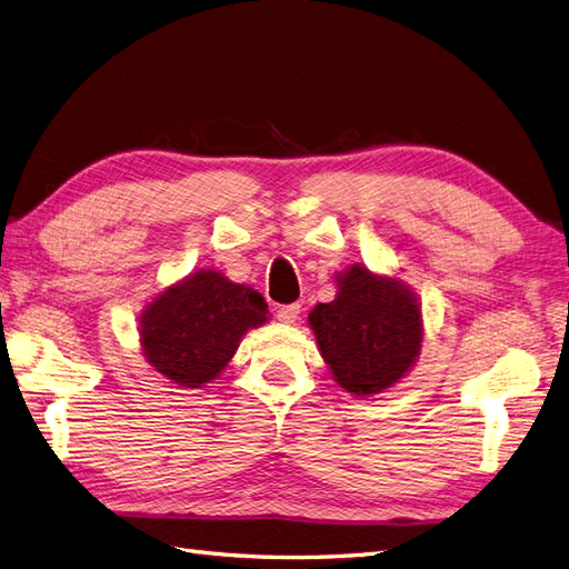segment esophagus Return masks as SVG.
<instances>
[{
    "instance_id": "esophagus-1",
    "label": "esophagus",
    "mask_w": 569,
    "mask_h": 569,
    "mask_svg": "<svg viewBox=\"0 0 569 569\" xmlns=\"http://www.w3.org/2000/svg\"><path fill=\"white\" fill-rule=\"evenodd\" d=\"M301 313V303H287V306H280L278 308V318L282 322H295Z\"/></svg>"
}]
</instances>
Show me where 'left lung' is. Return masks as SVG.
I'll use <instances>...</instances> for the list:
<instances>
[{"label":"left lung","instance_id":"8db88e82","mask_svg":"<svg viewBox=\"0 0 569 569\" xmlns=\"http://www.w3.org/2000/svg\"><path fill=\"white\" fill-rule=\"evenodd\" d=\"M308 320L335 380L360 396L401 380L420 351L416 299L403 284L360 266L341 274L337 299L318 303Z\"/></svg>","mask_w":569,"mask_h":569}]
</instances>
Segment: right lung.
Segmentation results:
<instances>
[{
	"label": "right lung",
	"mask_w": 569,
	"mask_h": 569,
	"mask_svg": "<svg viewBox=\"0 0 569 569\" xmlns=\"http://www.w3.org/2000/svg\"><path fill=\"white\" fill-rule=\"evenodd\" d=\"M266 318L261 291L199 270L147 306L140 330L144 356L168 380L197 389L228 366L239 339Z\"/></svg>",
	"instance_id": "1"
}]
</instances>
